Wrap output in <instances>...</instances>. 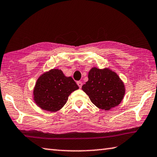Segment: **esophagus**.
Instances as JSON below:
<instances>
[{
    "label": "esophagus",
    "instance_id": "1",
    "mask_svg": "<svg viewBox=\"0 0 157 157\" xmlns=\"http://www.w3.org/2000/svg\"><path fill=\"white\" fill-rule=\"evenodd\" d=\"M77 84H78V86L79 87V88H82V82H80V81H79V82H77Z\"/></svg>",
    "mask_w": 157,
    "mask_h": 157
}]
</instances>
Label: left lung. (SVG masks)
Instances as JSON below:
<instances>
[{
    "instance_id": "left-lung-1",
    "label": "left lung",
    "mask_w": 157,
    "mask_h": 157,
    "mask_svg": "<svg viewBox=\"0 0 157 157\" xmlns=\"http://www.w3.org/2000/svg\"><path fill=\"white\" fill-rule=\"evenodd\" d=\"M88 78L82 89L97 107L109 110L121 102L125 88L115 72L109 68L94 67L89 72Z\"/></svg>"
}]
</instances>
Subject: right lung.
Masks as SVG:
<instances>
[{"instance_id": "obj_1", "label": "right lung", "mask_w": 157, "mask_h": 157, "mask_svg": "<svg viewBox=\"0 0 157 157\" xmlns=\"http://www.w3.org/2000/svg\"><path fill=\"white\" fill-rule=\"evenodd\" d=\"M78 89L71 77H66L61 70L53 68L37 79L34 100L42 109L55 112L63 107L69 95Z\"/></svg>"}]
</instances>
